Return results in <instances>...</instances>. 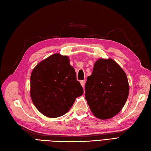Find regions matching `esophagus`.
I'll use <instances>...</instances> for the list:
<instances>
[{
	"label": "esophagus",
	"instance_id": "esophagus-1",
	"mask_svg": "<svg viewBox=\"0 0 151 151\" xmlns=\"http://www.w3.org/2000/svg\"><path fill=\"white\" fill-rule=\"evenodd\" d=\"M85 82H86V81L85 80H84V81H81V86L82 87H84V86H85Z\"/></svg>",
	"mask_w": 151,
	"mask_h": 151
}]
</instances>
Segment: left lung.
Instances as JSON below:
<instances>
[{"label": "left lung", "mask_w": 151, "mask_h": 151, "mask_svg": "<svg viewBox=\"0 0 151 151\" xmlns=\"http://www.w3.org/2000/svg\"><path fill=\"white\" fill-rule=\"evenodd\" d=\"M129 95L128 78L113 59L100 58L85 85V98L97 119H109L124 106Z\"/></svg>", "instance_id": "8db88e82"}]
</instances>
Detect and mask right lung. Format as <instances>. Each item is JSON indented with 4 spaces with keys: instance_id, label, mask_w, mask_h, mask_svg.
<instances>
[{
    "instance_id": "right-lung-1",
    "label": "right lung",
    "mask_w": 151,
    "mask_h": 151,
    "mask_svg": "<svg viewBox=\"0 0 151 151\" xmlns=\"http://www.w3.org/2000/svg\"><path fill=\"white\" fill-rule=\"evenodd\" d=\"M83 92L68 56L50 55L38 63L31 73L32 101L47 117L57 118L66 114Z\"/></svg>"
}]
</instances>
